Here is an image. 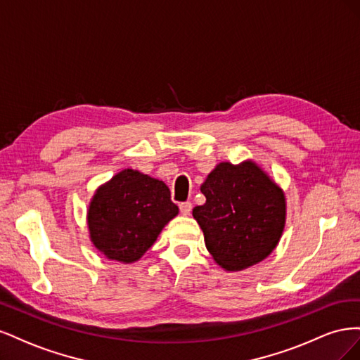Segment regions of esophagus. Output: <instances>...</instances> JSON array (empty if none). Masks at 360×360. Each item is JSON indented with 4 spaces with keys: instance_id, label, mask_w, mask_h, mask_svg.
<instances>
[{
    "instance_id": "obj_1",
    "label": "esophagus",
    "mask_w": 360,
    "mask_h": 360,
    "mask_svg": "<svg viewBox=\"0 0 360 360\" xmlns=\"http://www.w3.org/2000/svg\"><path fill=\"white\" fill-rule=\"evenodd\" d=\"M179 207H180V213H181V214H184V216L189 214V213H191V210H192V204H191L189 201H186V202H180V204H179Z\"/></svg>"
}]
</instances>
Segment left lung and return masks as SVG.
<instances>
[{
    "mask_svg": "<svg viewBox=\"0 0 360 360\" xmlns=\"http://www.w3.org/2000/svg\"><path fill=\"white\" fill-rule=\"evenodd\" d=\"M201 192L205 204L195 207L192 214L217 264L242 270L275 249L285 224V198L254 162L219 163Z\"/></svg>",
    "mask_w": 360,
    "mask_h": 360,
    "instance_id": "obj_1",
    "label": "left lung"
}]
</instances>
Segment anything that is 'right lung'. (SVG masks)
<instances>
[{
  "label": "right lung",
  "instance_id": "right-lung-1",
  "mask_svg": "<svg viewBox=\"0 0 360 360\" xmlns=\"http://www.w3.org/2000/svg\"><path fill=\"white\" fill-rule=\"evenodd\" d=\"M177 213L165 183L124 169L93 197L89 210L91 242L110 259L132 263L147 252Z\"/></svg>",
  "mask_w": 360,
  "mask_h": 360
}]
</instances>
